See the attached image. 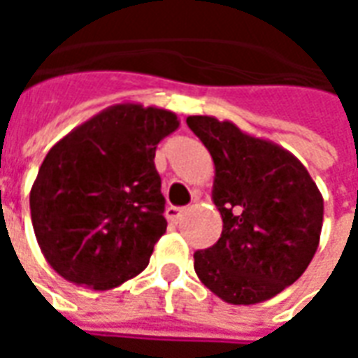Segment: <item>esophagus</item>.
Instances as JSON below:
<instances>
[{"label":"esophagus","mask_w":358,"mask_h":358,"mask_svg":"<svg viewBox=\"0 0 358 358\" xmlns=\"http://www.w3.org/2000/svg\"><path fill=\"white\" fill-rule=\"evenodd\" d=\"M184 213L186 209L184 207H176V205H171L169 209H166V218L171 220V224H178L182 217H184Z\"/></svg>","instance_id":"obj_1"}]
</instances>
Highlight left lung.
<instances>
[{"mask_svg":"<svg viewBox=\"0 0 358 358\" xmlns=\"http://www.w3.org/2000/svg\"><path fill=\"white\" fill-rule=\"evenodd\" d=\"M186 122L215 161L213 199L222 215L217 243L194 253L195 272L226 303L270 299L313 261L322 195L285 149L213 117H187Z\"/></svg>","mask_w":358,"mask_h":358,"instance_id":"left-lung-1","label":"left lung"}]
</instances>
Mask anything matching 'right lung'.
<instances>
[{
    "label": "right lung",
    "mask_w": 358,
    "mask_h": 358,
    "mask_svg": "<svg viewBox=\"0 0 358 358\" xmlns=\"http://www.w3.org/2000/svg\"><path fill=\"white\" fill-rule=\"evenodd\" d=\"M174 113L115 105L50 149L30 192L36 240L74 284L110 289L149 264L166 230L157 143Z\"/></svg>",
    "instance_id": "obj_1"
}]
</instances>
